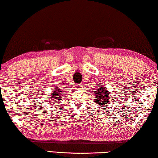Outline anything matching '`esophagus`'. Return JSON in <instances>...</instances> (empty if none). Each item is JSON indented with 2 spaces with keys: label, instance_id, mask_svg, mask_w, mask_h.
Listing matches in <instances>:
<instances>
[{
  "label": "esophagus",
  "instance_id": "34e87169",
  "mask_svg": "<svg viewBox=\"0 0 158 158\" xmlns=\"http://www.w3.org/2000/svg\"><path fill=\"white\" fill-rule=\"evenodd\" d=\"M74 86H75L77 89H81V84H75Z\"/></svg>",
  "mask_w": 158,
  "mask_h": 158
}]
</instances>
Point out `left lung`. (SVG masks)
Returning <instances> with one entry per match:
<instances>
[{"mask_svg":"<svg viewBox=\"0 0 158 158\" xmlns=\"http://www.w3.org/2000/svg\"><path fill=\"white\" fill-rule=\"evenodd\" d=\"M98 89L93 93L94 96V102L100 107H103L104 106H107L108 103L111 101L110 96L111 95L107 90L105 85L103 84L98 86Z\"/></svg>","mask_w":158,"mask_h":158,"instance_id":"obj_1","label":"left lung"}]
</instances>
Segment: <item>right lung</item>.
I'll return each mask as SVG.
<instances>
[{
  "label": "right lung",
  "mask_w": 158,
  "mask_h": 158,
  "mask_svg": "<svg viewBox=\"0 0 158 158\" xmlns=\"http://www.w3.org/2000/svg\"><path fill=\"white\" fill-rule=\"evenodd\" d=\"M63 89H61L60 88H58V86H56L54 89H53V90H52V93L49 94V97H48V100H49V101L52 102L53 104L56 103L57 100L60 101V100L63 98Z\"/></svg>",
  "instance_id": "right-lung-1"
}]
</instances>
